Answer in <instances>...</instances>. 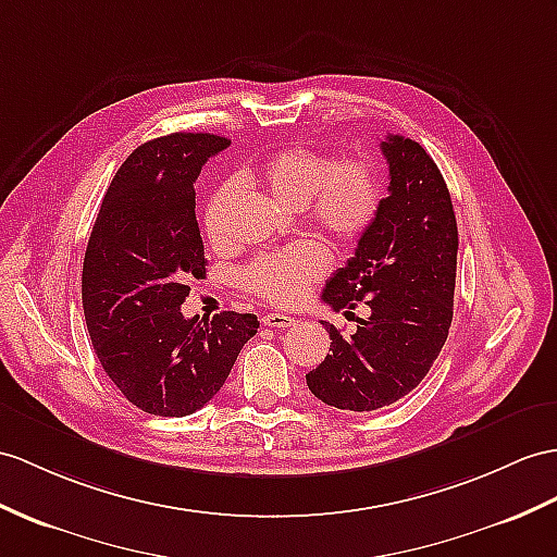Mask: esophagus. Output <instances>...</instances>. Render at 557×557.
I'll list each match as a JSON object with an SVG mask.
<instances>
[{"label": "esophagus", "instance_id": "esophagus-1", "mask_svg": "<svg viewBox=\"0 0 557 557\" xmlns=\"http://www.w3.org/2000/svg\"><path fill=\"white\" fill-rule=\"evenodd\" d=\"M293 323H295V319L288 314H264L262 317V325H269V329H290Z\"/></svg>", "mask_w": 557, "mask_h": 557}]
</instances>
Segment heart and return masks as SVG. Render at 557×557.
<instances>
[{
    "label": "heart",
    "mask_w": 557,
    "mask_h": 557,
    "mask_svg": "<svg viewBox=\"0 0 557 557\" xmlns=\"http://www.w3.org/2000/svg\"><path fill=\"white\" fill-rule=\"evenodd\" d=\"M248 176H257L281 206L307 208L309 222L337 243H357L383 208L381 174L369 158L361 156L335 160L314 148L288 146L271 153ZM236 188L238 180H226L210 196L202 214V228L214 250L226 248L224 212ZM325 267V252L302 243L283 252L257 257L243 269L240 283L271 305H295L305 297L309 283L323 276Z\"/></svg>",
    "instance_id": "b5f03b06"
}]
</instances>
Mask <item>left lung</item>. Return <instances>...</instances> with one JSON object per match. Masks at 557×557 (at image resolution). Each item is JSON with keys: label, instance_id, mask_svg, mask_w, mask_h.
I'll list each match as a JSON object with an SVG mask.
<instances>
[{"label": "left lung", "instance_id": "1", "mask_svg": "<svg viewBox=\"0 0 557 557\" xmlns=\"http://www.w3.org/2000/svg\"><path fill=\"white\" fill-rule=\"evenodd\" d=\"M387 198L355 257L325 283L321 300L351 314L371 309L349 337L331 323V355L307 373L311 395L345 411L399 401L428 375L454 319L458 228L449 188L425 148L389 134Z\"/></svg>", "mask_w": 557, "mask_h": 557}]
</instances>
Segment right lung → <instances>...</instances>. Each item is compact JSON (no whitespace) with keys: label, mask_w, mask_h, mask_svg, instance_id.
<instances>
[{"label":"right lung","mask_w":557,"mask_h":557,"mask_svg":"<svg viewBox=\"0 0 557 557\" xmlns=\"http://www.w3.org/2000/svg\"><path fill=\"white\" fill-rule=\"evenodd\" d=\"M232 144L176 132L139 146L115 172L83 267V307L106 375L137 409L182 418L202 409L260 329L255 314L186 319V278L206 274L194 184Z\"/></svg>","instance_id":"right-lung-1"}]
</instances>
